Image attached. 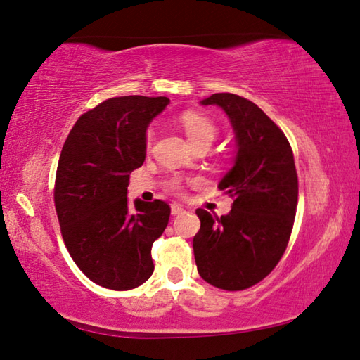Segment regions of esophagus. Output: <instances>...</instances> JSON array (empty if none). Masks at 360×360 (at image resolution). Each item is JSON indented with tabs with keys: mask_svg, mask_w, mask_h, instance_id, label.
Segmentation results:
<instances>
[{
	"mask_svg": "<svg viewBox=\"0 0 360 360\" xmlns=\"http://www.w3.org/2000/svg\"><path fill=\"white\" fill-rule=\"evenodd\" d=\"M182 212H184V208H182L181 205H178V203H173V205H172V214H173V216L182 214Z\"/></svg>",
	"mask_w": 360,
	"mask_h": 360,
	"instance_id": "1",
	"label": "esophagus"
}]
</instances>
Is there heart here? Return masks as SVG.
Returning a JSON list of instances; mask_svg holds the SVG:
<instances>
[{"mask_svg":"<svg viewBox=\"0 0 360 360\" xmlns=\"http://www.w3.org/2000/svg\"><path fill=\"white\" fill-rule=\"evenodd\" d=\"M181 125L186 131V136L188 141H191L192 146H198V144H208L211 146L212 141H214L217 136V125L212 122L210 117L200 114V112H193V111H187L181 115ZM152 139H154V133L148 131V136H146V146L152 144ZM179 182L178 181H172L169 187L172 188H178Z\"/></svg>","mask_w":360,"mask_h":360,"instance_id":"heart-1","label":"heart"}]
</instances>
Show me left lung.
Returning <instances> with one entry per match:
<instances>
[{
    "label": "left lung",
    "instance_id": "obj_1",
    "mask_svg": "<svg viewBox=\"0 0 360 360\" xmlns=\"http://www.w3.org/2000/svg\"><path fill=\"white\" fill-rule=\"evenodd\" d=\"M200 105L227 114L235 133L233 165L219 188L233 198L225 216L197 210L200 230L193 255L206 283L243 290L276 266L294 225L298 181L290 144L262 109L243 96L212 94Z\"/></svg>",
    "mask_w": 360,
    "mask_h": 360
}]
</instances>
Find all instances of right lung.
I'll use <instances>...</instances> for the list:
<instances>
[{
	"label": "right lung",
	"mask_w": 360,
	"mask_h": 360,
	"mask_svg": "<svg viewBox=\"0 0 360 360\" xmlns=\"http://www.w3.org/2000/svg\"><path fill=\"white\" fill-rule=\"evenodd\" d=\"M167 96H117L87 111L60 154L56 210L76 265L101 288L129 290L148 281L150 249L167 229L162 200L129 203V179L146 158V133Z\"/></svg>",
	"instance_id": "right-lung-1"
}]
</instances>
